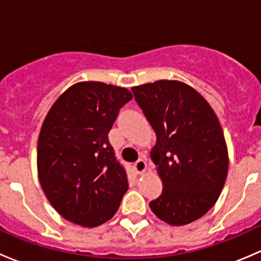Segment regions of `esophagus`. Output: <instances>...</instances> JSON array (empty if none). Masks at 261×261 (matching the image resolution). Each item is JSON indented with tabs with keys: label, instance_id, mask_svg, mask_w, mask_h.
<instances>
[{
	"label": "esophagus",
	"instance_id": "1",
	"mask_svg": "<svg viewBox=\"0 0 261 261\" xmlns=\"http://www.w3.org/2000/svg\"><path fill=\"white\" fill-rule=\"evenodd\" d=\"M134 168H135L136 173H139V174H143V173L146 172V162L144 159H139L138 162L135 163V165H134Z\"/></svg>",
	"mask_w": 261,
	"mask_h": 261
}]
</instances>
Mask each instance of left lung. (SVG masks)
Wrapping results in <instances>:
<instances>
[{
  "instance_id": "obj_1",
  "label": "left lung",
  "mask_w": 261,
  "mask_h": 261,
  "mask_svg": "<svg viewBox=\"0 0 261 261\" xmlns=\"http://www.w3.org/2000/svg\"><path fill=\"white\" fill-rule=\"evenodd\" d=\"M131 91L156 134L150 155L163 192L150 208L169 225H188L212 208L227 177L228 150L217 115L180 81L160 80Z\"/></svg>"
}]
</instances>
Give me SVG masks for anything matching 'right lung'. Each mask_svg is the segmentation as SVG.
Here are the masks:
<instances>
[{"label":"right lung","instance_id":"add662e5","mask_svg":"<svg viewBox=\"0 0 261 261\" xmlns=\"http://www.w3.org/2000/svg\"><path fill=\"white\" fill-rule=\"evenodd\" d=\"M127 88L87 81L65 89L50 107L38 140V177L44 194L65 220L96 227L111 220L128 188L109 133Z\"/></svg>","mask_w":261,"mask_h":261}]
</instances>
